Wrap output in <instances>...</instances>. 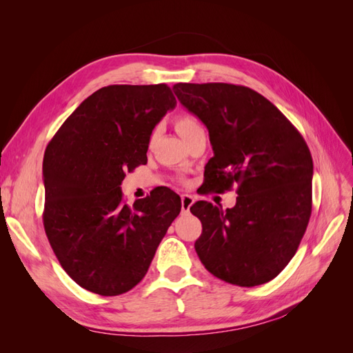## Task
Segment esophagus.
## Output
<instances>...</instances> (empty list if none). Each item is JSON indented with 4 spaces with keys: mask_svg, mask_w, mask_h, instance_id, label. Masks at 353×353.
Wrapping results in <instances>:
<instances>
[{
    "mask_svg": "<svg viewBox=\"0 0 353 353\" xmlns=\"http://www.w3.org/2000/svg\"><path fill=\"white\" fill-rule=\"evenodd\" d=\"M181 205H183V212L188 213L190 208L194 205V197L190 196V194H183V196H181Z\"/></svg>",
    "mask_w": 353,
    "mask_h": 353,
    "instance_id": "34e87169",
    "label": "esophagus"
}]
</instances>
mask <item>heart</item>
I'll list each match as a JSON object with an SVG mask.
<instances>
[{"mask_svg": "<svg viewBox=\"0 0 353 353\" xmlns=\"http://www.w3.org/2000/svg\"><path fill=\"white\" fill-rule=\"evenodd\" d=\"M175 126H176L178 134L183 137L184 140H185V138H188L190 135H193V134L203 130L201 123L193 116H181V117H178Z\"/></svg>", "mask_w": 353, "mask_h": 353, "instance_id": "1", "label": "heart"}]
</instances>
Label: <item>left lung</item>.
<instances>
[{"instance_id":"left-lung-1","label":"left lung","mask_w":353,"mask_h":353,"mask_svg":"<svg viewBox=\"0 0 353 353\" xmlns=\"http://www.w3.org/2000/svg\"><path fill=\"white\" fill-rule=\"evenodd\" d=\"M174 92L209 131L206 188L237 187L239 194L227 210L203 200L190 208L203 227L194 243L201 263L240 287L271 281L292 261L311 218L314 163L303 137L248 87L175 83Z\"/></svg>"}]
</instances>
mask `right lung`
I'll list each match as a JSON object with an SVG mask.
<instances>
[{
	"mask_svg": "<svg viewBox=\"0 0 353 353\" xmlns=\"http://www.w3.org/2000/svg\"><path fill=\"white\" fill-rule=\"evenodd\" d=\"M176 105L166 83L109 85L85 99L48 143L44 228L63 270L101 296L130 292L179 215L169 188L128 206L121 184L147 163L150 135Z\"/></svg>",
	"mask_w": 353,
	"mask_h": 353,
	"instance_id": "1",
	"label": "right lung"
}]
</instances>
